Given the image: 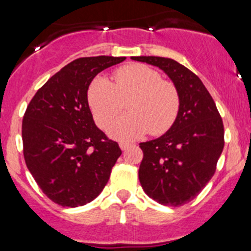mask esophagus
<instances>
[{
	"label": "esophagus",
	"instance_id": "obj_1",
	"mask_svg": "<svg viewBox=\"0 0 251 251\" xmlns=\"http://www.w3.org/2000/svg\"><path fill=\"white\" fill-rule=\"evenodd\" d=\"M119 147H121L122 151H126L130 147V145L127 143V142H121V143H119Z\"/></svg>",
	"mask_w": 251,
	"mask_h": 251
}]
</instances>
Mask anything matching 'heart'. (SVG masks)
I'll return each mask as SVG.
<instances>
[{
  "label": "heart",
  "instance_id": "b5f03b06",
  "mask_svg": "<svg viewBox=\"0 0 251 251\" xmlns=\"http://www.w3.org/2000/svg\"><path fill=\"white\" fill-rule=\"evenodd\" d=\"M90 109L99 127L106 128L128 103V114L115 122L110 136L132 141L146 133L163 134L175 124L179 112V94L171 81L162 80L154 69L143 64L122 66L115 83L98 76L88 93Z\"/></svg>",
  "mask_w": 251,
  "mask_h": 251
}]
</instances>
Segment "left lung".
Listing matches in <instances>:
<instances>
[{"label":"left lung","mask_w":251,"mask_h":251,"mask_svg":"<svg viewBox=\"0 0 251 251\" xmlns=\"http://www.w3.org/2000/svg\"><path fill=\"white\" fill-rule=\"evenodd\" d=\"M157 66L179 94V112L165 134L143 142L139 182L146 194L165 206L194 200L214 176L224 150V124L200 77L174 59L132 56Z\"/></svg>","instance_id":"1"}]
</instances>
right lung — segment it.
Returning a JSON list of instances; mask_svg holds the SVG:
<instances>
[{
	"label": "right lung",
	"mask_w": 251,
	"mask_h": 251,
	"mask_svg": "<svg viewBox=\"0 0 251 251\" xmlns=\"http://www.w3.org/2000/svg\"><path fill=\"white\" fill-rule=\"evenodd\" d=\"M126 57H80L41 86L22 121L26 166L44 194L66 207L93 201L103 191L122 154L94 123L88 89L104 69Z\"/></svg>",
	"instance_id": "add662e5"
}]
</instances>
